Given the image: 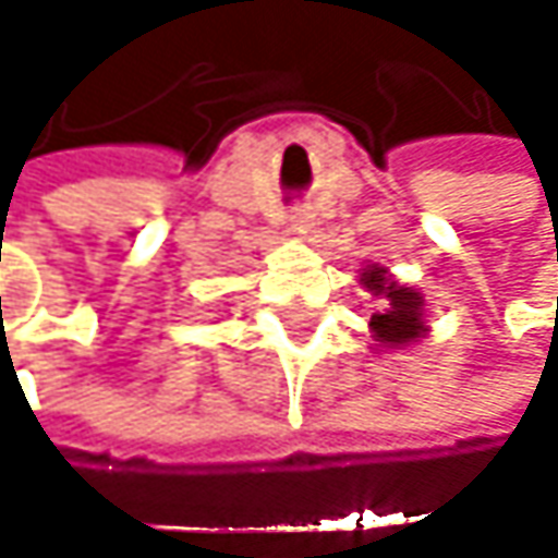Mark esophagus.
<instances>
[{
	"mask_svg": "<svg viewBox=\"0 0 558 558\" xmlns=\"http://www.w3.org/2000/svg\"><path fill=\"white\" fill-rule=\"evenodd\" d=\"M290 222H293L296 229H303V226H310V216H306V213H293V216H290Z\"/></svg>",
	"mask_w": 558,
	"mask_h": 558,
	"instance_id": "esophagus-1",
	"label": "esophagus"
}]
</instances>
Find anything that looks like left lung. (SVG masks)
Masks as SVG:
<instances>
[{"instance_id": "1", "label": "left lung", "mask_w": 558, "mask_h": 558, "mask_svg": "<svg viewBox=\"0 0 558 558\" xmlns=\"http://www.w3.org/2000/svg\"><path fill=\"white\" fill-rule=\"evenodd\" d=\"M365 287L385 296V306L372 313V329L378 336L381 345H403L420 339L423 323H420V293H413L410 287H397L393 280H385L381 268H372L362 275Z\"/></svg>"}]
</instances>
